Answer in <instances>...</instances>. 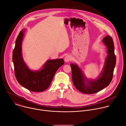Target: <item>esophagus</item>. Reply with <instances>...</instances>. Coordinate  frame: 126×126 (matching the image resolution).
Returning a JSON list of instances; mask_svg holds the SVG:
<instances>
[{"instance_id":"34e87169","label":"esophagus","mask_w":126,"mask_h":126,"mask_svg":"<svg viewBox=\"0 0 126 126\" xmlns=\"http://www.w3.org/2000/svg\"><path fill=\"white\" fill-rule=\"evenodd\" d=\"M71 59H72L71 57L70 56H69V55H67V56H66L64 58V61L65 62H66V63H68L69 61H70L71 60Z\"/></svg>"}]
</instances>
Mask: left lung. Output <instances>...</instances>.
<instances>
[{"instance_id":"1","label":"left lung","mask_w":126,"mask_h":126,"mask_svg":"<svg viewBox=\"0 0 126 126\" xmlns=\"http://www.w3.org/2000/svg\"><path fill=\"white\" fill-rule=\"evenodd\" d=\"M102 42L107 47L108 55L103 70L98 79H88L77 64H70L73 83L75 88L83 93L90 94L97 93L108 86L112 81L116 63L114 43L112 38L109 35L103 38Z\"/></svg>"}]
</instances>
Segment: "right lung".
Listing matches in <instances>:
<instances>
[{"instance_id": "right-lung-1", "label": "right lung", "mask_w": 126, "mask_h": 126, "mask_svg": "<svg viewBox=\"0 0 126 126\" xmlns=\"http://www.w3.org/2000/svg\"><path fill=\"white\" fill-rule=\"evenodd\" d=\"M25 31L22 30L15 42L12 54L16 79L18 83L31 91L42 92L51 83L54 75L60 67L64 64L63 59L49 60L41 69L32 71L24 62L22 55V42Z\"/></svg>"}]
</instances>
